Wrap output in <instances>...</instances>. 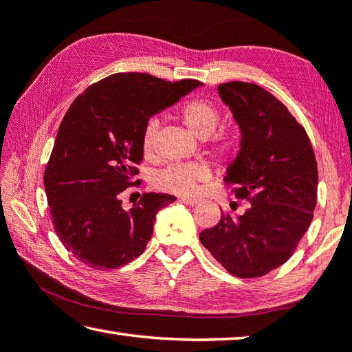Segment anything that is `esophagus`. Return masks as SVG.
Wrapping results in <instances>:
<instances>
[{"label": "esophagus", "instance_id": "1", "mask_svg": "<svg viewBox=\"0 0 352 352\" xmlns=\"http://www.w3.org/2000/svg\"><path fill=\"white\" fill-rule=\"evenodd\" d=\"M180 201L184 203V204H188V206H195V204L199 203V199H197V198H182Z\"/></svg>", "mask_w": 352, "mask_h": 352}]
</instances>
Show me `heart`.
Listing matches in <instances>:
<instances>
[{
  "mask_svg": "<svg viewBox=\"0 0 352 352\" xmlns=\"http://www.w3.org/2000/svg\"><path fill=\"white\" fill-rule=\"evenodd\" d=\"M178 117L192 134L198 139H209L219 125L218 108L206 99H192L183 103L178 109ZM160 123L155 119L146 122L142 134V149L149 155L154 151L155 135ZM239 149V140L235 135H219L212 142V154L219 163H230L236 157ZM210 178V169L203 163L174 164L163 169L155 178V184L163 190L177 195H194L198 184L208 182Z\"/></svg>",
  "mask_w": 352,
  "mask_h": 352,
  "instance_id": "heart-1",
  "label": "heart"
}]
</instances>
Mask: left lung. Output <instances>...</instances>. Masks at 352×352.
<instances>
[{
  "instance_id": "8db88e82",
  "label": "left lung",
  "mask_w": 352,
  "mask_h": 352,
  "mask_svg": "<svg viewBox=\"0 0 352 352\" xmlns=\"http://www.w3.org/2000/svg\"><path fill=\"white\" fill-rule=\"evenodd\" d=\"M218 93L241 133L226 182L250 204L243 215H223L199 241L233 276H264L287 263L308 230L318 164L304 126L273 94L238 80L218 85Z\"/></svg>"
}]
</instances>
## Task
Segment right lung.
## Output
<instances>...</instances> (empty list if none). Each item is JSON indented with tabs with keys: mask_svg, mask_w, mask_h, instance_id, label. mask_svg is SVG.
Masks as SVG:
<instances>
[{
	"mask_svg": "<svg viewBox=\"0 0 352 352\" xmlns=\"http://www.w3.org/2000/svg\"><path fill=\"white\" fill-rule=\"evenodd\" d=\"M203 87L146 73H116L89 85L60 122L44 188L53 227L76 259L111 270L139 258L154 230L157 212L174 195H142L129 210L120 194L139 174L142 134L151 117Z\"/></svg>",
	"mask_w": 352,
	"mask_h": 352,
	"instance_id": "right-lung-1",
	"label": "right lung"
}]
</instances>
